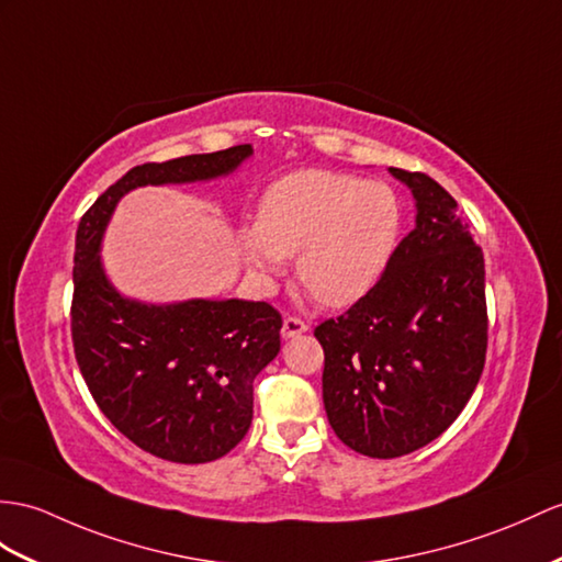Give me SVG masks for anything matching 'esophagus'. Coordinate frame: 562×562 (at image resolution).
Returning <instances> with one entry per match:
<instances>
[{"label": "esophagus", "mask_w": 562, "mask_h": 562, "mask_svg": "<svg viewBox=\"0 0 562 562\" xmlns=\"http://www.w3.org/2000/svg\"><path fill=\"white\" fill-rule=\"evenodd\" d=\"M305 331H307V322H303L300 317H293V314H289V317L283 319L281 334L285 338H293V336H300V334H305Z\"/></svg>", "instance_id": "34e87169"}]
</instances>
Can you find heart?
Wrapping results in <instances>:
<instances>
[{
    "instance_id": "heart-1",
    "label": "heart",
    "mask_w": 562,
    "mask_h": 562,
    "mask_svg": "<svg viewBox=\"0 0 562 562\" xmlns=\"http://www.w3.org/2000/svg\"><path fill=\"white\" fill-rule=\"evenodd\" d=\"M403 224L401 200L381 181L324 169L277 178L259 200L257 228L243 231L248 265L269 277L297 255L305 289L328 307L360 300L386 269Z\"/></svg>"
}]
</instances>
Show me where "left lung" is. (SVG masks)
I'll list each match as a JSON object with an SVG mask.
<instances>
[{"instance_id":"1","label":"left lung","mask_w":562,"mask_h":562,"mask_svg":"<svg viewBox=\"0 0 562 562\" xmlns=\"http://www.w3.org/2000/svg\"><path fill=\"white\" fill-rule=\"evenodd\" d=\"M391 173L413 190L417 226L358 303L314 328L328 424L348 448L384 460L458 419L488 346L484 252L458 202L427 173Z\"/></svg>"}]
</instances>
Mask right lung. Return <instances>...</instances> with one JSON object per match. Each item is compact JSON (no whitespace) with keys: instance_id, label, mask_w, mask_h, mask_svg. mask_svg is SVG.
I'll use <instances>...</instances> for the list:
<instances>
[{"instance_id":"1","label":"right lung","mask_w":562,"mask_h":562,"mask_svg":"<svg viewBox=\"0 0 562 562\" xmlns=\"http://www.w3.org/2000/svg\"><path fill=\"white\" fill-rule=\"evenodd\" d=\"M250 153V145H236L138 164L92 202L76 231L71 338L80 374L128 441L169 462H212L243 441L252 381L281 348V312L248 300L133 303L109 285L100 238L128 190L222 176Z\"/></svg>"}]
</instances>
